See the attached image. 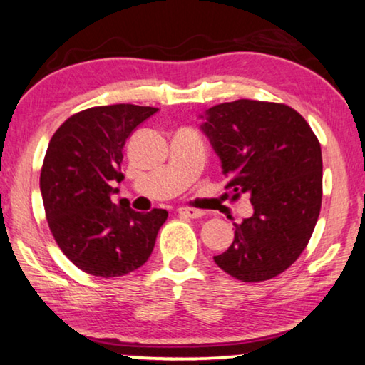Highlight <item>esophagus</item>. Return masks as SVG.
<instances>
[{"mask_svg":"<svg viewBox=\"0 0 365 365\" xmlns=\"http://www.w3.org/2000/svg\"><path fill=\"white\" fill-rule=\"evenodd\" d=\"M178 214L182 217H189V218H199L204 215V212L197 210V209H190V207H179Z\"/></svg>","mask_w":365,"mask_h":365,"instance_id":"obj_1","label":"esophagus"}]
</instances>
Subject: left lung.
<instances>
[{
  "label": "left lung",
  "instance_id": "left-lung-1",
  "mask_svg": "<svg viewBox=\"0 0 365 365\" xmlns=\"http://www.w3.org/2000/svg\"><path fill=\"white\" fill-rule=\"evenodd\" d=\"M200 130L210 140L233 199L250 195L253 215L235 223L217 266L241 282L279 276L302 255L322 209L318 138L285 104L238 99L207 109Z\"/></svg>",
  "mask_w": 365,
  "mask_h": 365
}]
</instances>
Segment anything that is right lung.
<instances>
[{
	"mask_svg": "<svg viewBox=\"0 0 365 365\" xmlns=\"http://www.w3.org/2000/svg\"><path fill=\"white\" fill-rule=\"evenodd\" d=\"M156 108L133 104L98 106L66 119L50 138L41 171L47 222L63 255L78 269L98 277L135 271L153 251L168 212H135L110 195L124 175V145Z\"/></svg>",
	"mask_w": 365,
	"mask_h": 365,
	"instance_id": "obj_1",
	"label": "right lung"
}]
</instances>
